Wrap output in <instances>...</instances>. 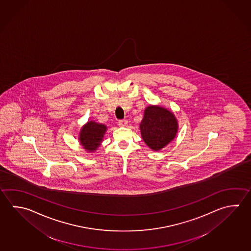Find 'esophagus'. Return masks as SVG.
<instances>
[{"label":"esophagus","mask_w":251,"mask_h":251,"mask_svg":"<svg viewBox=\"0 0 251 251\" xmlns=\"http://www.w3.org/2000/svg\"><path fill=\"white\" fill-rule=\"evenodd\" d=\"M119 126H126L127 125V120L126 119H122V120H119Z\"/></svg>","instance_id":"esophagus-1"}]
</instances>
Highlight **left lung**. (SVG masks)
Returning a JSON list of instances; mask_svg holds the SVG:
<instances>
[{
	"mask_svg": "<svg viewBox=\"0 0 251 251\" xmlns=\"http://www.w3.org/2000/svg\"><path fill=\"white\" fill-rule=\"evenodd\" d=\"M178 127V121L172 111L155 105L147 107L140 124L143 141L155 151L162 150L174 140Z\"/></svg>",
	"mask_w": 251,
	"mask_h": 251,
	"instance_id": "1",
	"label": "left lung"
}]
</instances>
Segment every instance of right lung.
Masks as SVG:
<instances>
[{
	"instance_id": "obj_1",
	"label": "right lung",
	"mask_w": 251,
	"mask_h": 251,
	"mask_svg": "<svg viewBox=\"0 0 251 251\" xmlns=\"http://www.w3.org/2000/svg\"><path fill=\"white\" fill-rule=\"evenodd\" d=\"M106 130L107 126L103 124L88 121L79 132L78 140L80 144L88 152L96 151L102 142Z\"/></svg>"
}]
</instances>
